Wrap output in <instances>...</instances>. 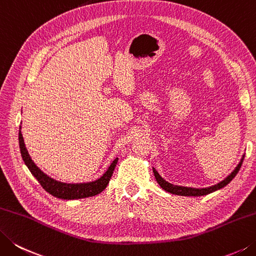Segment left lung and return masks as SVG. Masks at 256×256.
Listing matches in <instances>:
<instances>
[{
    "instance_id": "1",
    "label": "left lung",
    "mask_w": 256,
    "mask_h": 256,
    "mask_svg": "<svg viewBox=\"0 0 256 256\" xmlns=\"http://www.w3.org/2000/svg\"><path fill=\"white\" fill-rule=\"evenodd\" d=\"M243 160H244V156L242 157V159H240V162H238V165L236 166L235 170L232 172H230L224 180L220 182L218 184L213 185L210 187H206V188H192V187H184V186L172 185V184H170V182H168L164 180V178L160 175H159L158 172L155 170V168H152V172H154V175H155V178H156V180L159 184V186H160L164 190L170 192V194L180 195V196H203V195L210 194V192H213L218 190H220V188H223V187L228 185V182L236 176V174L238 172L240 166H242Z\"/></svg>"
}]
</instances>
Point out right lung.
<instances>
[{"mask_svg": "<svg viewBox=\"0 0 256 256\" xmlns=\"http://www.w3.org/2000/svg\"><path fill=\"white\" fill-rule=\"evenodd\" d=\"M18 144H20V150H21V156L23 158V162L28 168V170L31 172L32 175L36 178V180L40 182V185L44 188L49 194L61 200H79V198H86V197L98 195L99 192H102L109 184V180L112 176L114 167L117 165V162H118V158H116L112 162V165L109 166L108 170L100 178H98L97 180L90 182H84V184H66V182H58L48 175H46V174L43 172L34 162H33V160L26 150V144H24L23 136L21 134V127H20V132H18Z\"/></svg>", "mask_w": 256, "mask_h": 256, "instance_id": "1", "label": "right lung"}]
</instances>
